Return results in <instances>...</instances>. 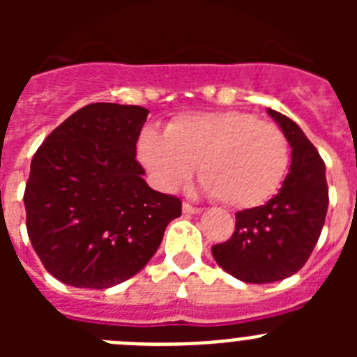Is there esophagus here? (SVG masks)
Masks as SVG:
<instances>
[{
    "label": "esophagus",
    "mask_w": 357,
    "mask_h": 357,
    "mask_svg": "<svg viewBox=\"0 0 357 357\" xmlns=\"http://www.w3.org/2000/svg\"><path fill=\"white\" fill-rule=\"evenodd\" d=\"M182 211H184V214H200L204 209H202V207H195L191 206V204H188V202H184Z\"/></svg>",
    "instance_id": "obj_1"
}]
</instances>
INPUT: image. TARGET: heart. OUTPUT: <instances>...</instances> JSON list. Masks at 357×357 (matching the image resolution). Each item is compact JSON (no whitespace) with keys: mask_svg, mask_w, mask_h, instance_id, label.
<instances>
[{"mask_svg":"<svg viewBox=\"0 0 357 357\" xmlns=\"http://www.w3.org/2000/svg\"><path fill=\"white\" fill-rule=\"evenodd\" d=\"M139 157L164 189L184 185L198 164L202 189L238 209L261 206L284 181L289 146L275 123L238 110L176 116L144 128Z\"/></svg>","mask_w":357,"mask_h":357,"instance_id":"obj_1","label":"heart"}]
</instances>
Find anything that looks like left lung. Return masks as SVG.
<instances>
[{
  "label": "left lung",
  "mask_w": 357,
  "mask_h": 357,
  "mask_svg": "<svg viewBox=\"0 0 357 357\" xmlns=\"http://www.w3.org/2000/svg\"><path fill=\"white\" fill-rule=\"evenodd\" d=\"M268 114L279 123L291 146L288 175L264 206L236 213L230 239L211 248L227 273L252 284L282 280L304 266L329 206L326 162L317 148L295 121L272 109Z\"/></svg>",
  "instance_id": "obj_1"
}]
</instances>
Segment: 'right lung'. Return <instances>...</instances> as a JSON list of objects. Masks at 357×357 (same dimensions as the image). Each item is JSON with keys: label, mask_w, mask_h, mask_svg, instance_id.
I'll use <instances>...</instances> for the list:
<instances>
[{"label": "right lung", "mask_w": 357, "mask_h": 357, "mask_svg": "<svg viewBox=\"0 0 357 357\" xmlns=\"http://www.w3.org/2000/svg\"><path fill=\"white\" fill-rule=\"evenodd\" d=\"M148 110L91 103L69 116L31 159L24 189L31 247L75 288L125 282L151 259L181 198L148 188L135 144Z\"/></svg>", "instance_id": "obj_1"}]
</instances>
